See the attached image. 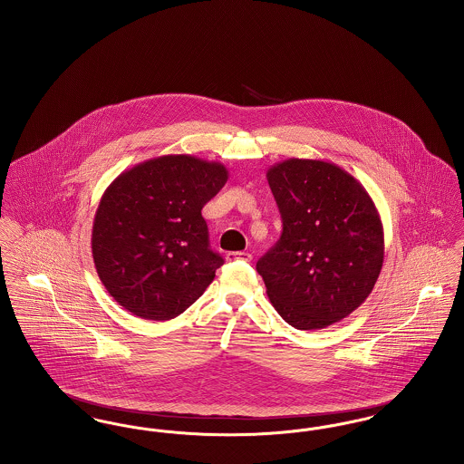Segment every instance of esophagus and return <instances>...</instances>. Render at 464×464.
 <instances>
[{
	"instance_id": "1",
	"label": "esophagus",
	"mask_w": 464,
	"mask_h": 464,
	"mask_svg": "<svg viewBox=\"0 0 464 464\" xmlns=\"http://www.w3.org/2000/svg\"><path fill=\"white\" fill-rule=\"evenodd\" d=\"M226 259L227 261H252V256L248 252H243V250H237V252H227L226 254Z\"/></svg>"
}]
</instances>
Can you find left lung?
I'll list each match as a JSON object with an SVG mask.
<instances>
[{
    "mask_svg": "<svg viewBox=\"0 0 464 464\" xmlns=\"http://www.w3.org/2000/svg\"><path fill=\"white\" fill-rule=\"evenodd\" d=\"M266 177L284 231L256 269L288 325L325 329L374 288L384 261L379 212L365 188L332 161L288 158Z\"/></svg>",
    "mask_w": 464,
    "mask_h": 464,
    "instance_id": "8db88e82",
    "label": "left lung"
}]
</instances>
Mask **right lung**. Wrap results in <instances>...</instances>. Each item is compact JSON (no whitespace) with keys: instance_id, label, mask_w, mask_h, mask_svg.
<instances>
[{"instance_id":"right-lung-1","label":"right lung","mask_w":464,"mask_h":464,"mask_svg":"<svg viewBox=\"0 0 464 464\" xmlns=\"http://www.w3.org/2000/svg\"><path fill=\"white\" fill-rule=\"evenodd\" d=\"M227 180L219 161L165 155L116 177L99 201L92 256L111 297L144 320L189 308L224 265L201 208Z\"/></svg>"}]
</instances>
